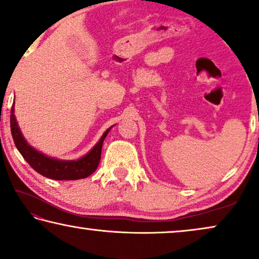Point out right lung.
<instances>
[{
	"instance_id": "1",
	"label": "right lung",
	"mask_w": 259,
	"mask_h": 259,
	"mask_svg": "<svg viewBox=\"0 0 259 259\" xmlns=\"http://www.w3.org/2000/svg\"><path fill=\"white\" fill-rule=\"evenodd\" d=\"M14 105L10 113V128L15 145L24 157L25 161L35 169L37 173L54 180H79L91 175L98 168L104 139L110 132L111 127L105 131L103 137L88 154L78 160H58L55 157L47 156L43 153L36 151L30 146L24 137L22 136L20 127L17 125L14 113Z\"/></svg>"
}]
</instances>
